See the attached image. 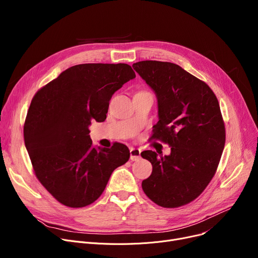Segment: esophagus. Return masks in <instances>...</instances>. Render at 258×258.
<instances>
[{
  "instance_id": "1",
  "label": "esophagus",
  "mask_w": 258,
  "mask_h": 258,
  "mask_svg": "<svg viewBox=\"0 0 258 258\" xmlns=\"http://www.w3.org/2000/svg\"><path fill=\"white\" fill-rule=\"evenodd\" d=\"M141 151L139 148H135V147H130V155H131V160L132 161H138L140 160L141 156Z\"/></svg>"
}]
</instances>
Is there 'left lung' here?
<instances>
[{"label": "left lung", "instance_id": "8db88e82", "mask_svg": "<svg viewBox=\"0 0 258 258\" xmlns=\"http://www.w3.org/2000/svg\"><path fill=\"white\" fill-rule=\"evenodd\" d=\"M133 68L157 95L153 137L171 147L169 156L141 154L153 165L142 189L161 207L184 206L205 190L220 163L226 130L219 100L206 83L175 63L143 60Z\"/></svg>", "mask_w": 258, "mask_h": 258}]
</instances>
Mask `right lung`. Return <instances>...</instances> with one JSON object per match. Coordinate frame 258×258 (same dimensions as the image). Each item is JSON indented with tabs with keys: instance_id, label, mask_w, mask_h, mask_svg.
<instances>
[{
	"instance_id": "obj_1",
	"label": "right lung",
	"mask_w": 258,
	"mask_h": 258,
	"mask_svg": "<svg viewBox=\"0 0 258 258\" xmlns=\"http://www.w3.org/2000/svg\"><path fill=\"white\" fill-rule=\"evenodd\" d=\"M136 77L126 63H83L40 88L27 113L24 140L33 171L60 204L81 208L96 201L128 148L92 146L89 125L106 118L113 94Z\"/></svg>"
}]
</instances>
